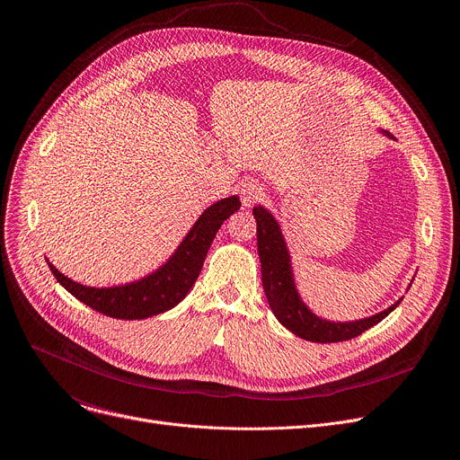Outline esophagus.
<instances>
[{"label":"esophagus","instance_id":"esophagus-1","mask_svg":"<svg viewBox=\"0 0 460 460\" xmlns=\"http://www.w3.org/2000/svg\"><path fill=\"white\" fill-rule=\"evenodd\" d=\"M240 194H242L243 208L249 209L261 199V196H264V189H261V185L256 181H245L240 187Z\"/></svg>","mask_w":460,"mask_h":460}]
</instances>
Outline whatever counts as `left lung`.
Returning a JSON list of instances; mask_svg holds the SVG:
<instances>
[{"mask_svg": "<svg viewBox=\"0 0 460 460\" xmlns=\"http://www.w3.org/2000/svg\"><path fill=\"white\" fill-rule=\"evenodd\" d=\"M380 133L387 138H393L387 130L380 128ZM252 215L256 220V245L261 264V284H264L266 298L279 322L296 337L320 344L349 341L362 335L369 327L384 320L402 302V298H399L387 309L353 322H333L314 314L304 304L296 289L289 249L277 218L261 206H256L252 209Z\"/></svg>", "mask_w": 460, "mask_h": 460, "instance_id": "obj_1", "label": "left lung"}]
</instances>
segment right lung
Instances as JSON below:
<instances>
[{"label":"right lung","mask_w":460,"mask_h":460,"mask_svg":"<svg viewBox=\"0 0 460 460\" xmlns=\"http://www.w3.org/2000/svg\"><path fill=\"white\" fill-rule=\"evenodd\" d=\"M238 196L222 199L209 206L164 266L151 275L111 288H91L61 275L50 261L47 264L56 280L85 305L119 320H142L165 313L178 305L199 279L208 251L220 226L240 209Z\"/></svg>","instance_id":"1"}]
</instances>
